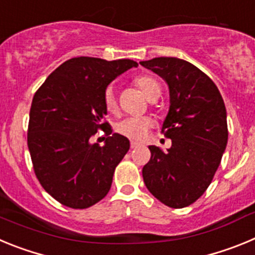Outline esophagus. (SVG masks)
<instances>
[{"mask_svg":"<svg viewBox=\"0 0 255 255\" xmlns=\"http://www.w3.org/2000/svg\"><path fill=\"white\" fill-rule=\"evenodd\" d=\"M139 145H140V144H139V143H135V141H131V144H130V147H131L132 149H134V148H138Z\"/></svg>","mask_w":255,"mask_h":255,"instance_id":"1","label":"esophagus"}]
</instances>
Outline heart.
Returning a JSON list of instances; mask_svg holds the SVG:
<instances>
[{
    "instance_id": "heart-1",
    "label": "heart",
    "mask_w": 255,
    "mask_h": 255,
    "mask_svg": "<svg viewBox=\"0 0 255 255\" xmlns=\"http://www.w3.org/2000/svg\"><path fill=\"white\" fill-rule=\"evenodd\" d=\"M135 84L140 88L143 94L148 100H152L154 97H159L161 94V87L154 78L148 75H141L135 79ZM103 102L105 107L110 114H115L117 111L116 94L112 88H107L103 94ZM150 128V120L147 117H128L125 120L117 124L116 130L121 135L131 140H143L148 134Z\"/></svg>"
}]
</instances>
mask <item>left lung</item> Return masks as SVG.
Returning a JSON list of instances; mask_svg holds the SVG:
<instances>
[{"label": "left lung", "mask_w": 255, "mask_h": 255, "mask_svg": "<svg viewBox=\"0 0 255 255\" xmlns=\"http://www.w3.org/2000/svg\"><path fill=\"white\" fill-rule=\"evenodd\" d=\"M140 65L167 83L162 132L172 140L166 152L149 145L144 184L161 203L184 208L203 195L220 166L229 138L226 107L215 83L188 61L155 57Z\"/></svg>", "instance_id": "left-lung-1"}]
</instances>
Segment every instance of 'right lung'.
<instances>
[{
  "label": "right lung",
  "instance_id": "1",
  "mask_svg": "<svg viewBox=\"0 0 255 255\" xmlns=\"http://www.w3.org/2000/svg\"><path fill=\"white\" fill-rule=\"evenodd\" d=\"M138 62L75 57L65 61L33 97L28 148L40 185L64 206L83 209L111 189L115 168L130 148L129 139L103 121L108 84ZM100 128L105 144L91 141Z\"/></svg>",
  "mask_w": 255,
  "mask_h": 255
}]
</instances>
